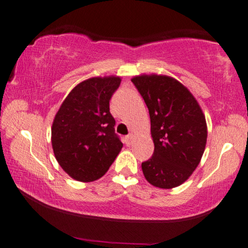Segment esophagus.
<instances>
[{
	"label": "esophagus",
	"instance_id": "esophagus-1",
	"mask_svg": "<svg viewBox=\"0 0 248 248\" xmlns=\"http://www.w3.org/2000/svg\"><path fill=\"white\" fill-rule=\"evenodd\" d=\"M133 140H134V136H133V134H130V135L125 136V140H124L125 144H126L127 146H130V145L132 144V143H133Z\"/></svg>",
	"mask_w": 248,
	"mask_h": 248
}]
</instances>
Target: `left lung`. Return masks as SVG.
<instances>
[{
    "mask_svg": "<svg viewBox=\"0 0 248 248\" xmlns=\"http://www.w3.org/2000/svg\"><path fill=\"white\" fill-rule=\"evenodd\" d=\"M149 108L154 152L142 163L148 182L161 189L184 184L202 160L207 143L202 109L188 88L166 75L132 78Z\"/></svg>",
    "mask_w": 248,
    "mask_h": 248,
    "instance_id": "1",
    "label": "left lung"
}]
</instances>
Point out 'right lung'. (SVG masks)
I'll return each mask as SVG.
<instances>
[{
	"label": "right lung",
	"instance_id": "1",
	"mask_svg": "<svg viewBox=\"0 0 248 248\" xmlns=\"http://www.w3.org/2000/svg\"><path fill=\"white\" fill-rule=\"evenodd\" d=\"M121 77H93L78 84L62 104L51 127L56 160L77 181L92 182L106 173L123 148L115 133L109 99Z\"/></svg>",
	"mask_w": 248,
	"mask_h": 248
}]
</instances>
